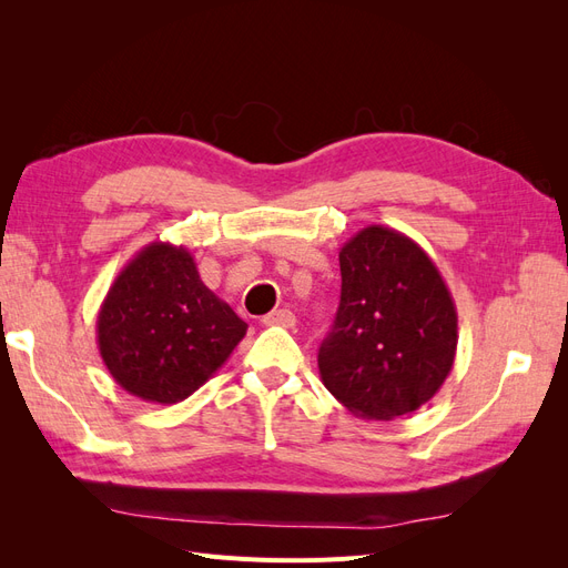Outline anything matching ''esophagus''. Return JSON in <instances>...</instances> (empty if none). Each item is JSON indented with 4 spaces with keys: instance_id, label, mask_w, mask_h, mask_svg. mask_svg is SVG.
I'll return each mask as SVG.
<instances>
[{
    "instance_id": "esophagus-1",
    "label": "esophagus",
    "mask_w": 568,
    "mask_h": 568,
    "mask_svg": "<svg viewBox=\"0 0 568 568\" xmlns=\"http://www.w3.org/2000/svg\"><path fill=\"white\" fill-rule=\"evenodd\" d=\"M263 324L267 326H284V329H294L296 326V315L286 311V307H282V311H272L270 315L263 317Z\"/></svg>"
}]
</instances>
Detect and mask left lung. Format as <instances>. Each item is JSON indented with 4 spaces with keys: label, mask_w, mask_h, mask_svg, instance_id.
Wrapping results in <instances>:
<instances>
[{
    "label": "left lung",
    "mask_w": 568,
    "mask_h": 568,
    "mask_svg": "<svg viewBox=\"0 0 568 568\" xmlns=\"http://www.w3.org/2000/svg\"><path fill=\"white\" fill-rule=\"evenodd\" d=\"M338 263L341 303L317 355L322 384L355 417L409 415L455 363L450 291L419 244L384 225L348 239Z\"/></svg>",
    "instance_id": "obj_1"
}]
</instances>
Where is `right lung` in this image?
Masks as SVG:
<instances>
[{
	"instance_id": "add662e5",
	"label": "right lung",
	"mask_w": 568,
	"mask_h": 568,
	"mask_svg": "<svg viewBox=\"0 0 568 568\" xmlns=\"http://www.w3.org/2000/svg\"><path fill=\"white\" fill-rule=\"evenodd\" d=\"M246 329L201 282L192 253L153 242L111 284L97 317V343L120 388L173 405L227 363Z\"/></svg>"
}]
</instances>
